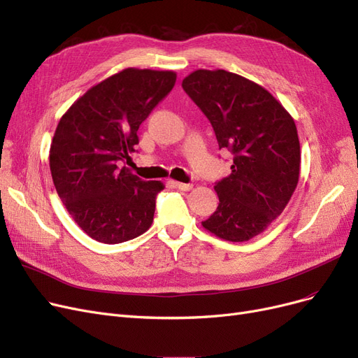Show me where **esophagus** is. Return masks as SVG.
<instances>
[{
	"label": "esophagus",
	"instance_id": "34e87169",
	"mask_svg": "<svg viewBox=\"0 0 358 358\" xmlns=\"http://www.w3.org/2000/svg\"><path fill=\"white\" fill-rule=\"evenodd\" d=\"M174 186L178 189V190H182V192H189L193 186L192 184H186V182H180V181H176Z\"/></svg>",
	"mask_w": 358,
	"mask_h": 358
}]
</instances>
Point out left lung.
Returning <instances> with one entry per match:
<instances>
[{"mask_svg": "<svg viewBox=\"0 0 358 358\" xmlns=\"http://www.w3.org/2000/svg\"><path fill=\"white\" fill-rule=\"evenodd\" d=\"M182 88L214 128L220 149L233 155L231 174L215 182L218 208L203 229L229 242L266 230L292 197L301 150L294 117L254 81L222 69H199Z\"/></svg>", "mask_w": 358, "mask_h": 358, "instance_id": "8db88e82", "label": "left lung"}]
</instances>
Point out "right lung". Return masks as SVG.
Masks as SVG:
<instances>
[{
    "mask_svg": "<svg viewBox=\"0 0 358 358\" xmlns=\"http://www.w3.org/2000/svg\"><path fill=\"white\" fill-rule=\"evenodd\" d=\"M176 79L172 71L124 69L91 87L60 119L50 148L52 182L73 221L97 242L122 243L152 226L164 182L119 169V161H131L141 122Z\"/></svg>",
    "mask_w": 358,
    "mask_h": 358,
    "instance_id": "add662e5",
    "label": "right lung"
}]
</instances>
